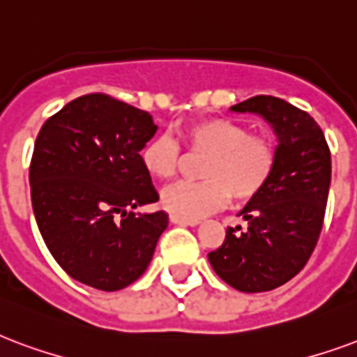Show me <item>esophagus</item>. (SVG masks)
<instances>
[{
	"label": "esophagus",
	"instance_id": "1",
	"mask_svg": "<svg viewBox=\"0 0 357 357\" xmlns=\"http://www.w3.org/2000/svg\"><path fill=\"white\" fill-rule=\"evenodd\" d=\"M170 221L174 225H189L195 227L200 223V218H181V215H176V213H172Z\"/></svg>",
	"mask_w": 357,
	"mask_h": 357
}]
</instances>
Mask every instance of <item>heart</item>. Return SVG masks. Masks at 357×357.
I'll use <instances>...</instances> for the list:
<instances>
[{
	"mask_svg": "<svg viewBox=\"0 0 357 357\" xmlns=\"http://www.w3.org/2000/svg\"><path fill=\"white\" fill-rule=\"evenodd\" d=\"M189 149L208 153L200 176L202 181H179L166 187L160 202L181 218H200L225 206L231 195L252 200L273 179L278 149L273 139L231 119H199L181 128ZM144 170L157 179L172 178L179 166V145L168 134H155L139 149Z\"/></svg>",
	"mask_w": 357,
	"mask_h": 357,
	"instance_id": "b5f03b06",
	"label": "heart"
}]
</instances>
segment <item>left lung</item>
Returning <instances> with one entry per match:
<instances>
[{"mask_svg":"<svg viewBox=\"0 0 357 357\" xmlns=\"http://www.w3.org/2000/svg\"><path fill=\"white\" fill-rule=\"evenodd\" d=\"M231 112L255 113L278 136V162L265 191L238 213L248 229L229 227L208 253L213 271L244 293L271 291L299 274L318 244L331 183V153L310 115L286 100L253 96Z\"/></svg>","mask_w":357,"mask_h":357,"instance_id":"1","label":"left lung"}]
</instances>
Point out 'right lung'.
I'll list each match as a JSON object with an SVG mask.
<instances>
[{
	"mask_svg": "<svg viewBox=\"0 0 357 357\" xmlns=\"http://www.w3.org/2000/svg\"><path fill=\"white\" fill-rule=\"evenodd\" d=\"M147 112L86 94L45 121L30 165L33 215L52 257L71 278L102 291L130 286L151 263L168 213L157 202L139 149L155 136Z\"/></svg>",
	"mask_w": 357,
	"mask_h": 357,
	"instance_id": "1",
	"label": "right lung"
}]
</instances>
